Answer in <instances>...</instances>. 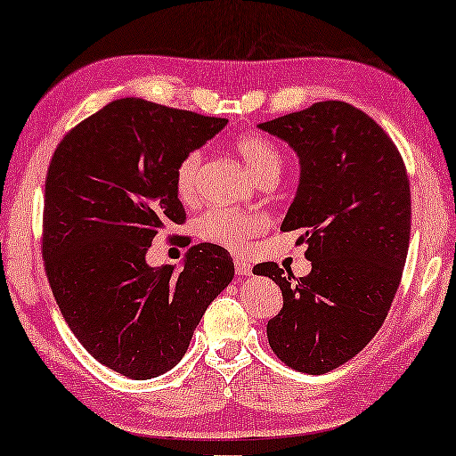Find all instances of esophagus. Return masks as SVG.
Wrapping results in <instances>:
<instances>
[{"instance_id":"1","label":"esophagus","mask_w":456,"mask_h":456,"mask_svg":"<svg viewBox=\"0 0 456 456\" xmlns=\"http://www.w3.org/2000/svg\"><path fill=\"white\" fill-rule=\"evenodd\" d=\"M234 270L239 276H253V265L248 264V261L245 257H236L234 259Z\"/></svg>"}]
</instances>
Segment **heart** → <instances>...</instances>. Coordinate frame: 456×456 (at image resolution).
Returning a JSON list of instances; mask_svg holds the SVG:
<instances>
[{
	"label": "heart",
	"mask_w": 456,
	"mask_h": 456,
	"mask_svg": "<svg viewBox=\"0 0 456 456\" xmlns=\"http://www.w3.org/2000/svg\"><path fill=\"white\" fill-rule=\"evenodd\" d=\"M234 151L257 183L278 180L280 172H282V153L265 136L242 134L234 141ZM199 172H201V153L192 151L184 155V159L176 167V192L183 201H192L197 197ZM265 217L257 211L217 208L201 216L197 228L205 240L232 248V251H240L253 236H257L265 228Z\"/></svg>",
	"instance_id": "obj_1"
}]
</instances>
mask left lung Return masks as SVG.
<instances>
[{"label":"left lung","mask_w":456,"mask_h":456,"mask_svg":"<svg viewBox=\"0 0 456 456\" xmlns=\"http://www.w3.org/2000/svg\"><path fill=\"white\" fill-rule=\"evenodd\" d=\"M297 153L301 174L282 232L303 230L311 272L290 282L276 264L255 267L280 286L282 311L267 322L272 351L320 376L363 351L388 315L411 234L403 158L365 111L320 102L257 124Z\"/></svg>","instance_id":"8db88e82"}]
</instances>
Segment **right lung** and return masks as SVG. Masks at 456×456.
Masks as SVG:
<instances>
[{
    "mask_svg": "<svg viewBox=\"0 0 456 456\" xmlns=\"http://www.w3.org/2000/svg\"><path fill=\"white\" fill-rule=\"evenodd\" d=\"M226 124L124 97L55 149L43 216L49 284L80 345L122 376L170 371L205 309L232 282V257L211 242L192 245L180 270L147 264L153 236L186 217L178 164Z\"/></svg>",
    "mask_w": 456,
    "mask_h": 456,
    "instance_id": "1",
    "label": "right lung"
}]
</instances>
